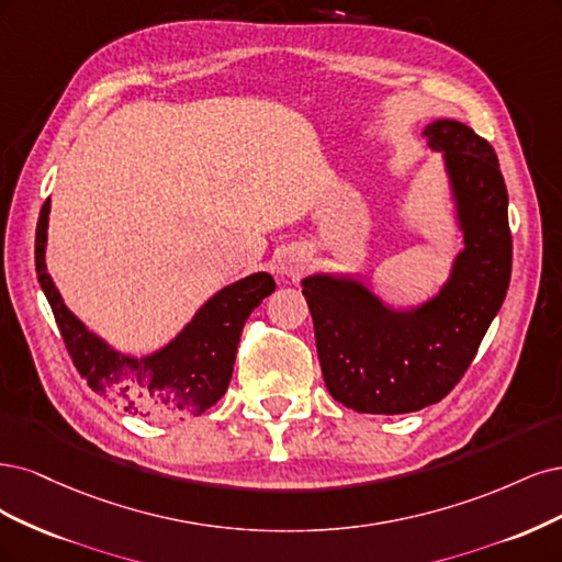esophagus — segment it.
I'll list each match as a JSON object with an SVG mask.
<instances>
[{"label": "esophagus", "instance_id": "1", "mask_svg": "<svg viewBox=\"0 0 562 562\" xmlns=\"http://www.w3.org/2000/svg\"><path fill=\"white\" fill-rule=\"evenodd\" d=\"M305 263H307V259L303 257V251L286 249V251H282L280 259H278V273L286 276V278H296L299 273H303V270H305Z\"/></svg>", "mask_w": 562, "mask_h": 562}]
</instances>
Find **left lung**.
<instances>
[{"instance_id":"obj_1","label":"left lung","mask_w":562,"mask_h":562,"mask_svg":"<svg viewBox=\"0 0 562 562\" xmlns=\"http://www.w3.org/2000/svg\"><path fill=\"white\" fill-rule=\"evenodd\" d=\"M423 135L443 151L464 243L441 292L394 311L352 278L301 282L324 383L357 413L396 415L441 402L474 361L512 280L509 195L491 142L452 119L429 123Z\"/></svg>"}]
</instances>
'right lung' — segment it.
Listing matches in <instances>:
<instances>
[{
  "label": "right lung",
  "mask_w": 562,
  "mask_h": 562,
  "mask_svg": "<svg viewBox=\"0 0 562 562\" xmlns=\"http://www.w3.org/2000/svg\"><path fill=\"white\" fill-rule=\"evenodd\" d=\"M48 212L50 198L40 212L34 263L65 348L88 387L110 396L125 413L149 420L195 418L220 402L231 383L245 322L276 292V280L255 273L233 282L216 292L166 348L139 359L121 355L86 329L50 280L46 270Z\"/></svg>",
  "instance_id": "1"
}]
</instances>
